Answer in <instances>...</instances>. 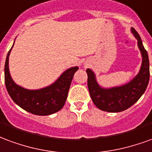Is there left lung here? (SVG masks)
<instances>
[{
	"mask_svg": "<svg viewBox=\"0 0 152 152\" xmlns=\"http://www.w3.org/2000/svg\"><path fill=\"white\" fill-rule=\"evenodd\" d=\"M131 32L138 40L142 61L138 74L129 83L120 87L103 88L97 83L92 70L90 69H87V87L90 96L93 103L100 110L109 113L124 111L134 104L147 89L150 78L148 55L138 32L133 27Z\"/></svg>",
	"mask_w": 152,
	"mask_h": 152,
	"instance_id": "1",
	"label": "left lung"
}]
</instances>
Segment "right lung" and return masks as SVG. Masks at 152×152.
I'll return each instance as SVG.
<instances>
[{
	"instance_id": "1",
	"label": "right lung",
	"mask_w": 152,
	"mask_h": 152,
	"mask_svg": "<svg viewBox=\"0 0 152 152\" xmlns=\"http://www.w3.org/2000/svg\"><path fill=\"white\" fill-rule=\"evenodd\" d=\"M12 48L8 53L5 64V83L11 99L24 110L39 116H48L61 110L67 99L72 79L78 67L66 69L48 87L39 90L25 89L15 83L10 74L9 56Z\"/></svg>"
}]
</instances>
